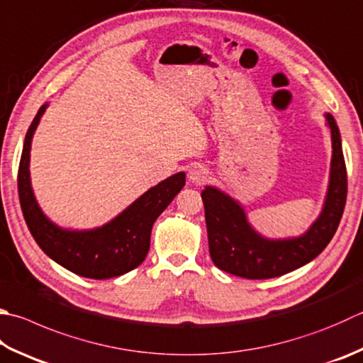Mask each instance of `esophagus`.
I'll use <instances>...</instances> for the list:
<instances>
[{
	"instance_id": "obj_1",
	"label": "esophagus",
	"mask_w": 363,
	"mask_h": 363,
	"mask_svg": "<svg viewBox=\"0 0 363 363\" xmlns=\"http://www.w3.org/2000/svg\"><path fill=\"white\" fill-rule=\"evenodd\" d=\"M188 177L194 184H199L201 186V184H205V182L208 180V170L201 166V164H194V166L189 169Z\"/></svg>"
}]
</instances>
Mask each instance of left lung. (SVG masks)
<instances>
[{
  "instance_id": "8db88e82",
  "label": "left lung",
  "mask_w": 363,
  "mask_h": 363,
  "mask_svg": "<svg viewBox=\"0 0 363 363\" xmlns=\"http://www.w3.org/2000/svg\"><path fill=\"white\" fill-rule=\"evenodd\" d=\"M325 120L333 148L329 193L323 213L305 235L265 240L251 229L242 207L229 196L211 186L202 191L210 256L218 269L248 279L275 278L308 264L329 245L345 211L347 175L338 126L332 115L327 113Z\"/></svg>"
}]
</instances>
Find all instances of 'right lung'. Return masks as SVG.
Masks as SVG:
<instances>
[{
  "label": "right lung",
  "mask_w": 363,
  "mask_h": 363,
  "mask_svg": "<svg viewBox=\"0 0 363 363\" xmlns=\"http://www.w3.org/2000/svg\"><path fill=\"white\" fill-rule=\"evenodd\" d=\"M45 106L39 108L25 135L18 164V199L23 218L39 248L55 262L75 275L107 279L120 277L143 262L150 250V235L156 221L184 186V172L169 177L101 229L88 232L63 230L44 216L34 199L30 184V148Z\"/></svg>",
  "instance_id": "right-lung-1"
}]
</instances>
